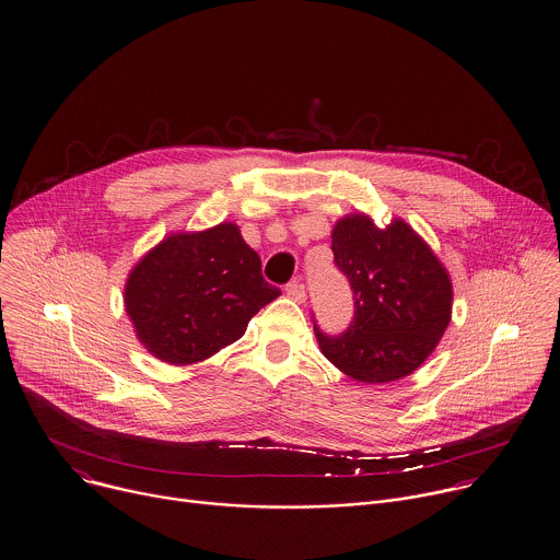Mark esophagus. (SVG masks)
Here are the masks:
<instances>
[{
  "mask_svg": "<svg viewBox=\"0 0 560 560\" xmlns=\"http://www.w3.org/2000/svg\"><path fill=\"white\" fill-rule=\"evenodd\" d=\"M285 294L292 298L294 302H304L306 300V292H304V285L300 281H292L288 288H285Z\"/></svg>",
  "mask_w": 560,
  "mask_h": 560,
  "instance_id": "esophagus-1",
  "label": "esophagus"
}]
</instances>
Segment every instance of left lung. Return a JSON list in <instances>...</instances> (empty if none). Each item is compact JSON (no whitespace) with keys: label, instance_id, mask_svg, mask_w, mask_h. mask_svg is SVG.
I'll list each match as a JSON object with an SVG mask.
<instances>
[{"label":"left lung","instance_id":"1","mask_svg":"<svg viewBox=\"0 0 560 560\" xmlns=\"http://www.w3.org/2000/svg\"><path fill=\"white\" fill-rule=\"evenodd\" d=\"M331 252L351 281L353 324L329 338L315 328L322 353L368 385L412 374L428 360L453 317V281L428 241L406 220L378 229L349 213L331 229Z\"/></svg>","mask_w":560,"mask_h":560}]
</instances>
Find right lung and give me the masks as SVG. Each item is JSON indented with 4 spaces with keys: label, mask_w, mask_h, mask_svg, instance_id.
Returning <instances> with one entry per match:
<instances>
[{
    "label": "right lung",
    "mask_w": 560,
    "mask_h": 560,
    "mask_svg": "<svg viewBox=\"0 0 560 560\" xmlns=\"http://www.w3.org/2000/svg\"><path fill=\"white\" fill-rule=\"evenodd\" d=\"M281 296L234 222L166 234L127 277L125 311L137 340L161 362L190 365L238 340Z\"/></svg>",
    "instance_id": "right-lung-1"
}]
</instances>
